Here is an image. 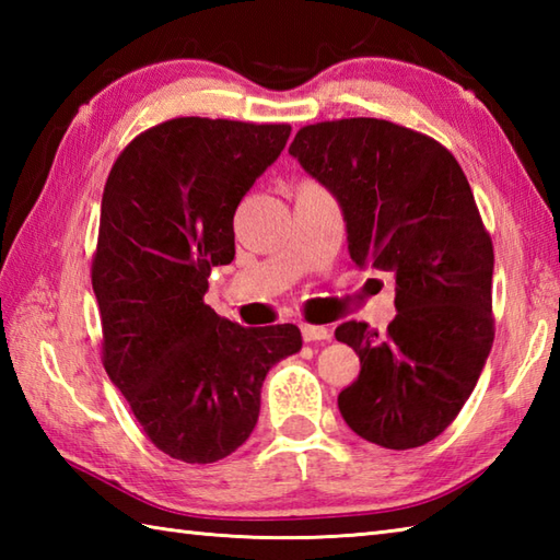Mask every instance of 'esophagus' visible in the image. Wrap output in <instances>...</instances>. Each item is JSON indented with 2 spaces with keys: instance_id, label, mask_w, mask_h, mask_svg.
I'll return each mask as SVG.
<instances>
[{
  "instance_id": "esophagus-1",
  "label": "esophagus",
  "mask_w": 560,
  "mask_h": 560,
  "mask_svg": "<svg viewBox=\"0 0 560 560\" xmlns=\"http://www.w3.org/2000/svg\"><path fill=\"white\" fill-rule=\"evenodd\" d=\"M301 335L303 341H325L329 339V329L327 327H319V325H301Z\"/></svg>"
}]
</instances>
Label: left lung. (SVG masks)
Here are the masks:
<instances>
[{"instance_id": "8db88e82", "label": "left lung", "mask_w": 560, "mask_h": 560, "mask_svg": "<svg viewBox=\"0 0 560 560\" xmlns=\"http://www.w3.org/2000/svg\"><path fill=\"white\" fill-rule=\"evenodd\" d=\"M289 153L339 201L355 265L397 281L387 335L355 319L335 331L361 359L343 421L387 450L431 443L493 347V243L467 175L435 139L375 117L307 125Z\"/></svg>"}]
</instances>
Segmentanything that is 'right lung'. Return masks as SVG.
Segmentation results:
<instances>
[{
	"label": "right lung",
	"instance_id": "obj_1",
	"mask_svg": "<svg viewBox=\"0 0 560 560\" xmlns=\"http://www.w3.org/2000/svg\"><path fill=\"white\" fill-rule=\"evenodd\" d=\"M289 135L175 117L129 141L105 183L91 265L103 365L173 459L211 464L241 447L269 368L303 347L295 325L247 329L205 303L211 269L235 257V209Z\"/></svg>",
	"mask_w": 560,
	"mask_h": 560
}]
</instances>
